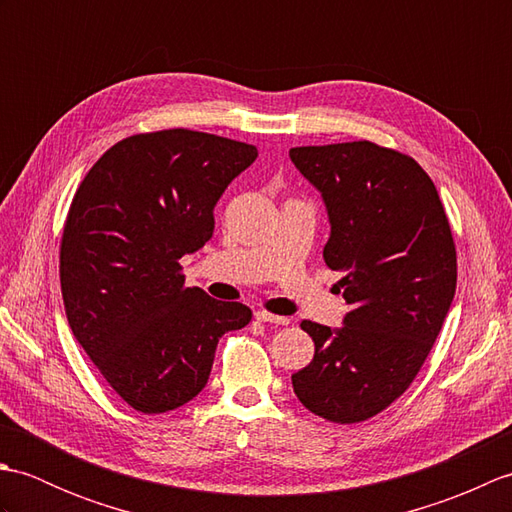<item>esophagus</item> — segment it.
I'll return each instance as SVG.
<instances>
[{
    "mask_svg": "<svg viewBox=\"0 0 512 512\" xmlns=\"http://www.w3.org/2000/svg\"><path fill=\"white\" fill-rule=\"evenodd\" d=\"M255 319L264 321V323H275V325H288L290 323L288 317H279V314H270V312H264V310H257Z\"/></svg>",
    "mask_w": 512,
    "mask_h": 512,
    "instance_id": "1",
    "label": "esophagus"
}]
</instances>
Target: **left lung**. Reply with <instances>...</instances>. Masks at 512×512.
Wrapping results in <instances>:
<instances>
[{
	"label": "left lung",
	"mask_w": 512,
	"mask_h": 512,
	"mask_svg": "<svg viewBox=\"0 0 512 512\" xmlns=\"http://www.w3.org/2000/svg\"><path fill=\"white\" fill-rule=\"evenodd\" d=\"M290 160L321 193L323 259L350 303L341 328L301 321L314 358L292 387L317 416L361 422L405 394L438 339L458 281L451 226L436 184L400 151L356 140Z\"/></svg>",
	"instance_id": "left-lung-1"
}]
</instances>
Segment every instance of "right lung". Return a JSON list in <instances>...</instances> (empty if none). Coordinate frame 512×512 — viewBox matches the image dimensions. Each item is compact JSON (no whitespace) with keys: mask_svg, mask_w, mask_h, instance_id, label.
I'll use <instances>...</instances> for the list:
<instances>
[{"mask_svg":"<svg viewBox=\"0 0 512 512\" xmlns=\"http://www.w3.org/2000/svg\"><path fill=\"white\" fill-rule=\"evenodd\" d=\"M257 147L165 129L96 160L61 237V292L76 341L129 407L165 413L209 380L222 334L253 312L184 286L180 259L209 242L213 209Z\"/></svg>","mask_w":512,"mask_h":512,"instance_id":"1","label":"right lung"}]
</instances>
